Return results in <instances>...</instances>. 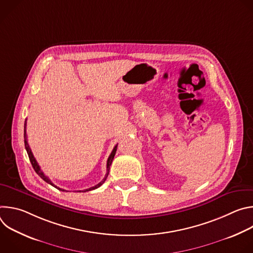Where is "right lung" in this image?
Here are the masks:
<instances>
[{"label": "right lung", "mask_w": 253, "mask_h": 253, "mask_svg": "<svg viewBox=\"0 0 253 253\" xmlns=\"http://www.w3.org/2000/svg\"><path fill=\"white\" fill-rule=\"evenodd\" d=\"M24 139H25V148H26V150H27V153H28L29 159H30V161H31V163H32V166H33L34 170L36 171V173H37V174H38V175H39V176L44 180V181H46L47 183L51 184V185H52V186H54L55 188H57V189H59V190H62V191H66V190L61 189L60 187L56 186V185L51 181V180H50V179H49V178L44 174V172L41 170V168H40L39 164L37 163V161H36V159H35V157H34V155H33L32 151H31V149H30V146H29V144H28V140H27V134H26V121H25V124H24ZM117 146H118V144H117V145H115V147L113 148V150H112V152H111V154H110L109 158H108V160H107V170H106L105 177H104V179L102 180V181H101L100 183H98L97 185L93 186V187H90V188H88V189H84V190H80L79 192H86V191H90V190L96 189V188L100 187V186L105 182V180H106V179H107V177H108V174H109L110 166H111V164H112V161H113V159H114V156H115V154H116Z\"/></svg>", "instance_id": "add662e5"}]
</instances>
